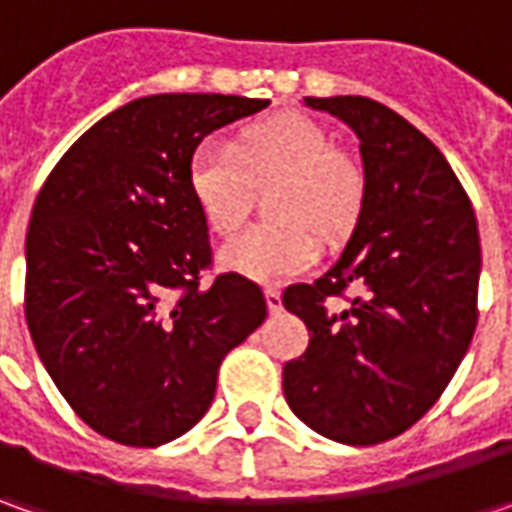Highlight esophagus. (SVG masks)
I'll return each instance as SVG.
<instances>
[{
    "label": "esophagus",
    "instance_id": "34e87169",
    "mask_svg": "<svg viewBox=\"0 0 512 512\" xmlns=\"http://www.w3.org/2000/svg\"><path fill=\"white\" fill-rule=\"evenodd\" d=\"M265 302H267V310H270V313H279V310H282V293H279L276 287H267Z\"/></svg>",
    "mask_w": 512,
    "mask_h": 512
}]
</instances>
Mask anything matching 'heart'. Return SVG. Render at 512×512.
I'll return each instance as SVG.
<instances>
[{"label":"heart","mask_w":512,"mask_h":512,"mask_svg":"<svg viewBox=\"0 0 512 512\" xmlns=\"http://www.w3.org/2000/svg\"><path fill=\"white\" fill-rule=\"evenodd\" d=\"M270 187L267 210L276 222L250 227L219 250L230 273L279 285L319 256L316 236L342 239L362 207V173L333 150L313 119L273 116L245 128L233 145L202 142L187 162V190L207 227L230 236L245 222L253 187Z\"/></svg>","instance_id":"1"}]
</instances>
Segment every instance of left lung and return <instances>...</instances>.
<instances>
[{
	"label": "left lung",
	"instance_id": "left-lung-1",
	"mask_svg": "<svg viewBox=\"0 0 512 512\" xmlns=\"http://www.w3.org/2000/svg\"><path fill=\"white\" fill-rule=\"evenodd\" d=\"M359 136L364 196L339 262L282 305L310 330L285 364L290 410L327 439L379 444L422 419L476 333L482 247L462 182L422 130L367 96H307ZM363 293L342 314L326 299Z\"/></svg>",
	"mask_w": 512,
	"mask_h": 512
}]
</instances>
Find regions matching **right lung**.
Masks as SVG:
<instances>
[{
  "label": "right lung",
  "instance_id": "1",
  "mask_svg": "<svg viewBox=\"0 0 512 512\" xmlns=\"http://www.w3.org/2000/svg\"><path fill=\"white\" fill-rule=\"evenodd\" d=\"M267 99L156 93L108 113L50 170L25 242V319L53 384L110 442L159 447L207 413L219 364L265 322L262 287L222 273L187 190L207 133Z\"/></svg>",
  "mask_w": 512,
  "mask_h": 512
}]
</instances>
